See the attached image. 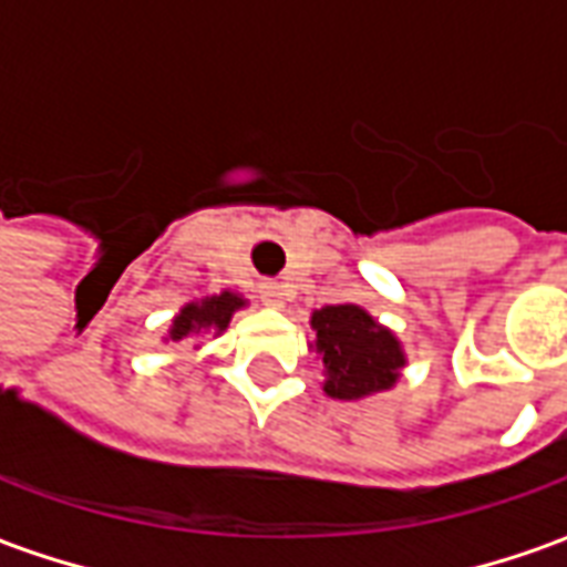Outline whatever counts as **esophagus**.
I'll return each instance as SVG.
<instances>
[{
	"label": "esophagus",
	"mask_w": 567,
	"mask_h": 567,
	"mask_svg": "<svg viewBox=\"0 0 567 567\" xmlns=\"http://www.w3.org/2000/svg\"><path fill=\"white\" fill-rule=\"evenodd\" d=\"M260 300H264V307L272 309H282L285 307V291L279 282H260Z\"/></svg>",
	"instance_id": "obj_1"
}]
</instances>
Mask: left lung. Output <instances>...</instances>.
<instances>
[{
  "mask_svg": "<svg viewBox=\"0 0 567 567\" xmlns=\"http://www.w3.org/2000/svg\"><path fill=\"white\" fill-rule=\"evenodd\" d=\"M316 352L324 364V394L358 401L392 389L406 364L401 340L355 303H337L312 312Z\"/></svg>",
  "mask_w": 567,
  "mask_h": 567,
  "instance_id": "8db88e82",
  "label": "left lung"
}]
</instances>
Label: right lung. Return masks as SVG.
<instances>
[{
	"label": "right lung",
	"instance_id": "1",
	"mask_svg": "<svg viewBox=\"0 0 567 567\" xmlns=\"http://www.w3.org/2000/svg\"><path fill=\"white\" fill-rule=\"evenodd\" d=\"M246 307V300L234 291H221V295L203 297V300H194V303H185L178 309V316L169 324V333L166 340L173 343H182L187 337H197V333L212 331L215 337L227 331V324L234 319L236 309Z\"/></svg>",
	"mask_w": 567,
	"mask_h": 567
}]
</instances>
